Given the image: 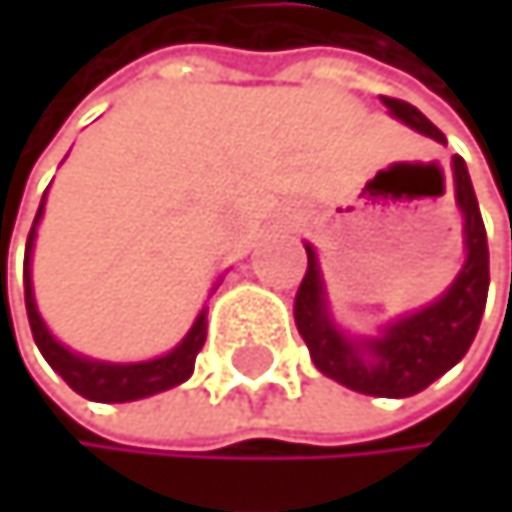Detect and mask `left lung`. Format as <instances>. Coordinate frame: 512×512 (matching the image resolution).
I'll use <instances>...</instances> for the list:
<instances>
[{"label": "left lung", "instance_id": "obj_1", "mask_svg": "<svg viewBox=\"0 0 512 512\" xmlns=\"http://www.w3.org/2000/svg\"><path fill=\"white\" fill-rule=\"evenodd\" d=\"M381 101L405 125L433 137V141H445L442 131L418 107L399 101V97H381ZM451 165H455L458 205L464 211L467 264L436 304L399 319L381 338L356 347L331 325L322 301L316 254L307 245V273L298 285V294H294V325H298L310 359L325 378L365 396L405 399L427 390L470 350L488 298V239L467 165L461 156L451 159Z\"/></svg>", "mask_w": 512, "mask_h": 512}]
</instances>
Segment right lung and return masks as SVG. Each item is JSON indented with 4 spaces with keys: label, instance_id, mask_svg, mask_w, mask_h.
<instances>
[{
    "label": "right lung",
    "instance_id": "add662e5",
    "mask_svg": "<svg viewBox=\"0 0 512 512\" xmlns=\"http://www.w3.org/2000/svg\"><path fill=\"white\" fill-rule=\"evenodd\" d=\"M45 205V199H42ZM42 205L36 211L33 230L27 236V254H24V301H27V316H30V328H33V341L42 350V356L48 359V365L61 375L79 396L91 399V402H131V399H144L153 393H162L168 387H178L193 375L196 356L205 344V310L199 313L196 325L190 328L187 338L174 347L171 353L150 359V362H134V365H110V362H94L85 356L70 353L67 347H61L51 331L45 328L36 301H33V282H30V251H33V239H36V224L42 218Z\"/></svg>",
    "mask_w": 512,
    "mask_h": 512
}]
</instances>
